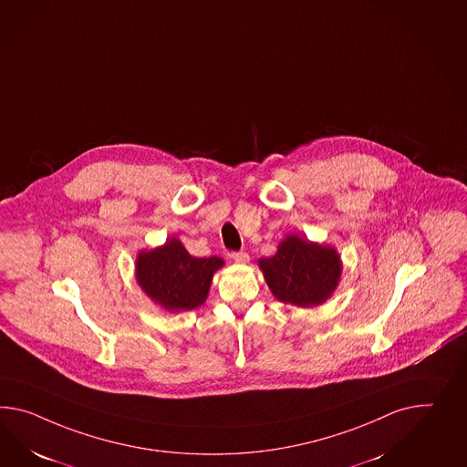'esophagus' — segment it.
I'll return each instance as SVG.
<instances>
[{
    "mask_svg": "<svg viewBox=\"0 0 467 467\" xmlns=\"http://www.w3.org/2000/svg\"><path fill=\"white\" fill-rule=\"evenodd\" d=\"M232 259L235 261V263L239 264H247L249 261H251V257H249V254L247 252H234L232 254Z\"/></svg>",
    "mask_w": 467,
    "mask_h": 467,
    "instance_id": "obj_1",
    "label": "esophagus"
}]
</instances>
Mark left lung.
Listing matches in <instances>:
<instances>
[{"mask_svg": "<svg viewBox=\"0 0 467 467\" xmlns=\"http://www.w3.org/2000/svg\"><path fill=\"white\" fill-rule=\"evenodd\" d=\"M259 269L275 299L298 308L323 305L342 277V259L328 244L287 234L275 255L259 259Z\"/></svg>", "mask_w": 467, "mask_h": 467, "instance_id": "obj_1", "label": "left lung"}]
</instances>
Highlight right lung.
<instances>
[{"mask_svg": "<svg viewBox=\"0 0 467 467\" xmlns=\"http://www.w3.org/2000/svg\"><path fill=\"white\" fill-rule=\"evenodd\" d=\"M225 265L220 257H194L176 237L150 251H139L135 281L149 298L169 313L202 306L213 275Z\"/></svg>", "mask_w": 467, "mask_h": 467, "instance_id": "right-lung-1", "label": "right lung"}]
</instances>
